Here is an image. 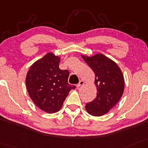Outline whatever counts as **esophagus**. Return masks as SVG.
Listing matches in <instances>:
<instances>
[{
	"label": "esophagus",
	"instance_id": "1",
	"mask_svg": "<svg viewBox=\"0 0 148 148\" xmlns=\"http://www.w3.org/2000/svg\"><path fill=\"white\" fill-rule=\"evenodd\" d=\"M84 83H85V82L83 81H82V80H81V81H79V83H78L77 85H76V88H79L81 86V85H84Z\"/></svg>",
	"mask_w": 148,
	"mask_h": 148
}]
</instances>
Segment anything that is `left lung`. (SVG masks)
<instances>
[{
    "label": "left lung",
    "mask_w": 148,
    "mask_h": 148,
    "mask_svg": "<svg viewBox=\"0 0 148 148\" xmlns=\"http://www.w3.org/2000/svg\"><path fill=\"white\" fill-rule=\"evenodd\" d=\"M95 74L97 88L96 99L85 106L87 112L92 116L106 114L121 98L124 90V79L116 63L104 55L92 57L82 56Z\"/></svg>",
    "instance_id": "1"
}]
</instances>
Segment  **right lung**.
Here are the masks:
<instances>
[{
	"mask_svg": "<svg viewBox=\"0 0 148 148\" xmlns=\"http://www.w3.org/2000/svg\"><path fill=\"white\" fill-rule=\"evenodd\" d=\"M60 58L48 53L32 65L26 76L27 92L33 102L47 113L58 112L75 85L68 83L69 72L59 68Z\"/></svg>",
	"mask_w": 148,
	"mask_h": 148,
	"instance_id": "1",
	"label": "right lung"
}]
</instances>
